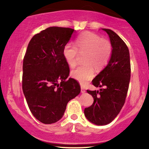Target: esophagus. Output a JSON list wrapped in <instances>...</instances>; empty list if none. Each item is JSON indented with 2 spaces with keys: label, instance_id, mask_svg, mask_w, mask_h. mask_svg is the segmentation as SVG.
Wrapping results in <instances>:
<instances>
[{
  "label": "esophagus",
  "instance_id": "obj_1",
  "mask_svg": "<svg viewBox=\"0 0 149 149\" xmlns=\"http://www.w3.org/2000/svg\"><path fill=\"white\" fill-rule=\"evenodd\" d=\"M81 93H85V91H85V89L83 88V87H81Z\"/></svg>",
  "mask_w": 149,
  "mask_h": 149
}]
</instances>
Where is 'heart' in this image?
<instances>
[{"label": "heart", "mask_w": 149, "mask_h": 149, "mask_svg": "<svg viewBox=\"0 0 149 149\" xmlns=\"http://www.w3.org/2000/svg\"><path fill=\"white\" fill-rule=\"evenodd\" d=\"M111 43L99 35L90 32H85L75 40V46L68 43L63 49V56L67 64L74 67L79 54H85L84 65L71 71L73 79L82 85H85L94 77L95 69L102 70L108 64L112 56Z\"/></svg>", "instance_id": "b5f03b06"}]
</instances>
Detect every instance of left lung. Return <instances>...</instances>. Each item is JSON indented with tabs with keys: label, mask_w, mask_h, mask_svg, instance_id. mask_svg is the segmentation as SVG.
<instances>
[{
	"label": "left lung",
	"mask_w": 149,
	"mask_h": 149,
	"mask_svg": "<svg viewBox=\"0 0 149 149\" xmlns=\"http://www.w3.org/2000/svg\"><path fill=\"white\" fill-rule=\"evenodd\" d=\"M109 35L113 48L107 66L93 79L100 90L89 91L93 103L85 108L84 114L89 121L97 125H107L113 121L124 105L131 75L130 52L123 40L110 29L102 28Z\"/></svg>",
	"instance_id": "obj_1"
}]
</instances>
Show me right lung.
<instances>
[{"label": "right lung", "instance_id": "add662e5", "mask_svg": "<svg viewBox=\"0 0 149 149\" xmlns=\"http://www.w3.org/2000/svg\"><path fill=\"white\" fill-rule=\"evenodd\" d=\"M74 32L68 28H47L35 34L28 45L22 89L32 114L42 123L58 121L68 102L81 92L76 80L67 79L70 70L63 56V49Z\"/></svg>", "mask_w": 149, "mask_h": 149}]
</instances>
